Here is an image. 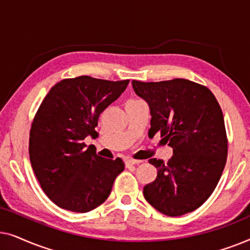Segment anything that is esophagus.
<instances>
[{"label":"esophagus","instance_id":"1","mask_svg":"<svg viewBox=\"0 0 250 250\" xmlns=\"http://www.w3.org/2000/svg\"><path fill=\"white\" fill-rule=\"evenodd\" d=\"M141 163H142V160H135V159L125 160L126 167H129V166H133V165H139V164H141Z\"/></svg>","mask_w":250,"mask_h":250}]
</instances>
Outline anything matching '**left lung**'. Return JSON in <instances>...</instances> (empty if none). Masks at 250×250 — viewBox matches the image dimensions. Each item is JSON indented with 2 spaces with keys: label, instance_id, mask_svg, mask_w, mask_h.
<instances>
[{
  "label": "left lung",
  "instance_id": "left-lung-1",
  "mask_svg": "<svg viewBox=\"0 0 250 250\" xmlns=\"http://www.w3.org/2000/svg\"><path fill=\"white\" fill-rule=\"evenodd\" d=\"M133 90L149 104V138L157 133L173 148L167 163L151 158L158 169L143 196L167 216L193 211L206 201L221 179L228 156L223 112L204 85L175 78L163 82L133 81Z\"/></svg>",
  "mask_w": 250,
  "mask_h": 250
}]
</instances>
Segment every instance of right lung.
<instances>
[{
  "label": "right lung",
  "instance_id": "1",
  "mask_svg": "<svg viewBox=\"0 0 250 250\" xmlns=\"http://www.w3.org/2000/svg\"><path fill=\"white\" fill-rule=\"evenodd\" d=\"M128 82L68 78L54 85L41 104L30 128V164L41 188L60 208L87 213L100 206L124 170L121 158H102L83 141L88 135L97 138L99 116Z\"/></svg>",
  "mask_w": 250,
  "mask_h": 250
}]
</instances>
